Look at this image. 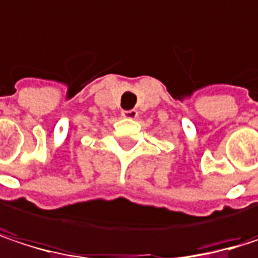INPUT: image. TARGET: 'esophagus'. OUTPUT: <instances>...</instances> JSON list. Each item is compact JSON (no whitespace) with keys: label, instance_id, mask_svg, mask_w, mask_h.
I'll list each match as a JSON object with an SVG mask.
<instances>
[{"label":"esophagus","instance_id":"34e87169","mask_svg":"<svg viewBox=\"0 0 258 258\" xmlns=\"http://www.w3.org/2000/svg\"><path fill=\"white\" fill-rule=\"evenodd\" d=\"M122 116L127 118V119H136L139 116V112L136 109H131V110H122Z\"/></svg>","mask_w":258,"mask_h":258}]
</instances>
